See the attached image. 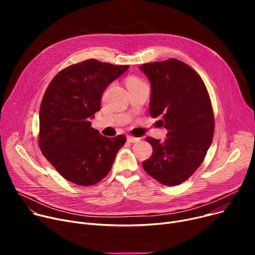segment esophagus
Listing matches in <instances>:
<instances>
[{
    "label": "esophagus",
    "instance_id": "1",
    "mask_svg": "<svg viewBox=\"0 0 255 255\" xmlns=\"http://www.w3.org/2000/svg\"><path fill=\"white\" fill-rule=\"evenodd\" d=\"M139 139H140V138L134 137V136H131V135H128V136H127V140H128L129 142H136V141H139Z\"/></svg>",
    "mask_w": 255,
    "mask_h": 255
}]
</instances>
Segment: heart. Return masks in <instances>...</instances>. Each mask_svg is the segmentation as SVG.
<instances>
[{"label":"heart","mask_w":255,"mask_h":255,"mask_svg":"<svg viewBox=\"0 0 255 255\" xmlns=\"http://www.w3.org/2000/svg\"><path fill=\"white\" fill-rule=\"evenodd\" d=\"M138 83H141V80L135 76H130L128 79H127V86L129 85H134V84H138Z\"/></svg>","instance_id":"1"}]
</instances>
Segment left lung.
<instances>
[{"mask_svg": "<svg viewBox=\"0 0 255 255\" xmlns=\"http://www.w3.org/2000/svg\"><path fill=\"white\" fill-rule=\"evenodd\" d=\"M151 83L150 115L167 130L164 141L145 137L153 148L145 172L166 186L188 180L203 163L214 135V114L200 76L177 59L143 64Z\"/></svg>", "mask_w": 255, "mask_h": 255, "instance_id": "8db88e82", "label": "left lung"}]
</instances>
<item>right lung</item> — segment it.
Here are the masks:
<instances>
[{
	"label": "right lung",
	"mask_w": 255,
	"mask_h": 255,
	"mask_svg": "<svg viewBox=\"0 0 255 255\" xmlns=\"http://www.w3.org/2000/svg\"><path fill=\"white\" fill-rule=\"evenodd\" d=\"M129 68L95 59L71 65L48 85L39 112V146L60 175L79 186L110 172L125 135L106 137L91 127L104 90Z\"/></svg>",
	"instance_id": "1"
}]
</instances>
